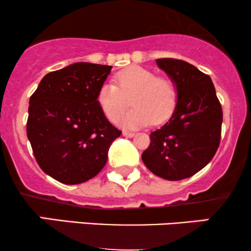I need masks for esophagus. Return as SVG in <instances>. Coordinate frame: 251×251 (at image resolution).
<instances>
[{"mask_svg":"<svg viewBox=\"0 0 251 251\" xmlns=\"http://www.w3.org/2000/svg\"><path fill=\"white\" fill-rule=\"evenodd\" d=\"M122 135L123 136H126V137H129V138H131V137H134L135 136V132H131V131H122Z\"/></svg>","mask_w":251,"mask_h":251,"instance_id":"34e87169","label":"esophagus"}]
</instances>
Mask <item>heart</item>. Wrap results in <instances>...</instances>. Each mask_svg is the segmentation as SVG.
Masks as SVG:
<instances>
[{"label":"heart","mask_w":251,"mask_h":251,"mask_svg":"<svg viewBox=\"0 0 251 251\" xmlns=\"http://www.w3.org/2000/svg\"><path fill=\"white\" fill-rule=\"evenodd\" d=\"M116 85L107 82L97 91V103L111 122H116L128 107L132 108L121 120L126 129H137L164 122L173 113L177 100V90L170 78L157 77L151 70L132 67L116 75Z\"/></svg>","instance_id":"obj_1"}]
</instances>
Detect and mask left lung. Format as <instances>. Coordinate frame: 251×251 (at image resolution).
I'll use <instances>...</instances> for the list:
<instances>
[{
  "label": "left lung",
  "instance_id": "obj_1",
  "mask_svg": "<svg viewBox=\"0 0 251 251\" xmlns=\"http://www.w3.org/2000/svg\"><path fill=\"white\" fill-rule=\"evenodd\" d=\"M156 63L175 84L177 100L169 121L150 134L142 161L158 177L178 181L195 175L214 157L222 107L211 78L195 66L174 58H158Z\"/></svg>",
  "mask_w": 251,
  "mask_h": 251
}]
</instances>
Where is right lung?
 <instances>
[{
    "label": "right lung",
    "instance_id": "1",
    "mask_svg": "<svg viewBox=\"0 0 251 251\" xmlns=\"http://www.w3.org/2000/svg\"><path fill=\"white\" fill-rule=\"evenodd\" d=\"M110 66L76 62L47 74L29 100L26 136L38 166L64 184L83 183L102 170L121 131L97 103Z\"/></svg>",
    "mask_w": 251,
    "mask_h": 251
}]
</instances>
